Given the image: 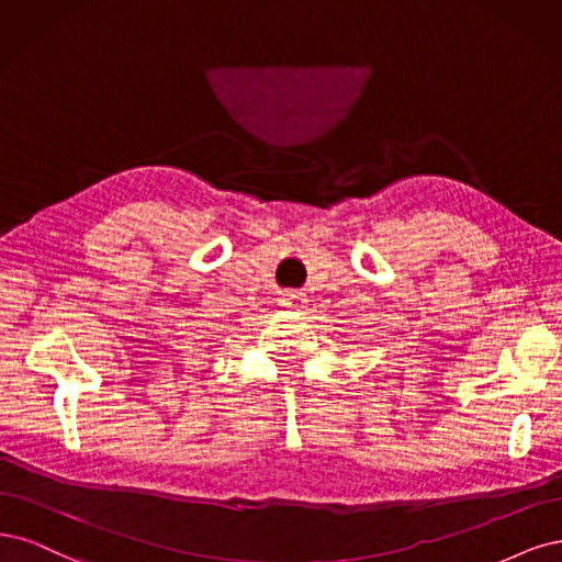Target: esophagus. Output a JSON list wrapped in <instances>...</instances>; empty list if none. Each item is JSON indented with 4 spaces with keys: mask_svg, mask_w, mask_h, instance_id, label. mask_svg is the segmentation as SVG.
Returning a JSON list of instances; mask_svg holds the SVG:
<instances>
[{
    "mask_svg": "<svg viewBox=\"0 0 562 562\" xmlns=\"http://www.w3.org/2000/svg\"><path fill=\"white\" fill-rule=\"evenodd\" d=\"M278 303L282 305V307H286V311H303V307L307 305V299H305V294L303 292H292V289H289V292H282L280 294V299H278Z\"/></svg>",
    "mask_w": 562,
    "mask_h": 562,
    "instance_id": "1",
    "label": "esophagus"
}]
</instances>
